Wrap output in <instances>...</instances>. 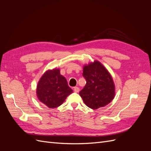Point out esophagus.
I'll return each instance as SVG.
<instances>
[{"mask_svg":"<svg viewBox=\"0 0 151 151\" xmlns=\"http://www.w3.org/2000/svg\"><path fill=\"white\" fill-rule=\"evenodd\" d=\"M74 91L75 93H79V88H78V87H74Z\"/></svg>","mask_w":151,"mask_h":151,"instance_id":"34e87169","label":"esophagus"}]
</instances>
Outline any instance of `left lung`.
I'll list each match as a JSON object with an SVG mask.
<instances>
[{"label":"left lung","instance_id":"1","mask_svg":"<svg viewBox=\"0 0 151 151\" xmlns=\"http://www.w3.org/2000/svg\"><path fill=\"white\" fill-rule=\"evenodd\" d=\"M83 76L86 81L79 94L89 108L96 109L106 106L115 97V88L108 70L98 61L83 67Z\"/></svg>","mask_w":151,"mask_h":151}]
</instances>
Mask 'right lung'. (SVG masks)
I'll use <instances>...</instances> for the list:
<instances>
[{"label": "right lung", "mask_w": 151, "mask_h": 151, "mask_svg": "<svg viewBox=\"0 0 151 151\" xmlns=\"http://www.w3.org/2000/svg\"><path fill=\"white\" fill-rule=\"evenodd\" d=\"M73 93L66 79L58 68L48 70L41 77L36 88V95L40 101L50 108H57L64 102Z\"/></svg>", "instance_id": "1"}]
</instances>
